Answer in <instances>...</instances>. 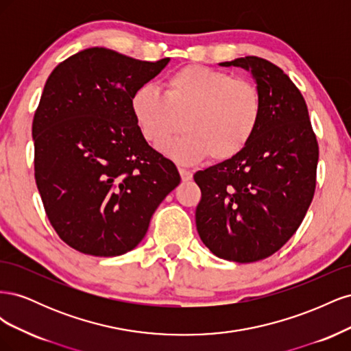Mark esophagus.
I'll list each match as a JSON object with an SVG mask.
<instances>
[{"label": "esophagus", "instance_id": "34e87169", "mask_svg": "<svg viewBox=\"0 0 351 351\" xmlns=\"http://www.w3.org/2000/svg\"><path fill=\"white\" fill-rule=\"evenodd\" d=\"M178 173H180V177H182L183 182H189V180H192V177H193V174L186 168H178Z\"/></svg>", "mask_w": 351, "mask_h": 351}]
</instances>
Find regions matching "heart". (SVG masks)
Returning <instances> with one entry per match:
<instances>
[{"mask_svg": "<svg viewBox=\"0 0 351 351\" xmlns=\"http://www.w3.org/2000/svg\"><path fill=\"white\" fill-rule=\"evenodd\" d=\"M130 108L143 139L161 147L183 129L164 152L180 162H199L206 156L228 161L240 155L259 132L263 97L256 83L228 71L190 64L164 82V93L142 84Z\"/></svg>", "mask_w": 351, "mask_h": 351, "instance_id": "obj_1", "label": "heart"}]
</instances>
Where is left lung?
<instances>
[{"mask_svg": "<svg viewBox=\"0 0 351 351\" xmlns=\"http://www.w3.org/2000/svg\"><path fill=\"white\" fill-rule=\"evenodd\" d=\"M221 66L250 70L265 110L246 149L195 174L196 228L215 256L249 263L280 250L300 227L315 195L319 146L303 95L280 67L253 56Z\"/></svg>", "mask_w": 351, "mask_h": 351, "instance_id": "8db88e82", "label": "left lung"}]
</instances>
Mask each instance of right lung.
Segmentation results:
<instances>
[{
	"label": "right lung",
	"mask_w": 351,
	"mask_h": 351,
	"mask_svg": "<svg viewBox=\"0 0 351 351\" xmlns=\"http://www.w3.org/2000/svg\"><path fill=\"white\" fill-rule=\"evenodd\" d=\"M168 61L95 47L49 74L32 123L35 180L51 226L70 247L92 256L134 249L178 186L176 165L147 145L130 108L133 92Z\"/></svg>",
	"instance_id": "obj_1"
}]
</instances>
